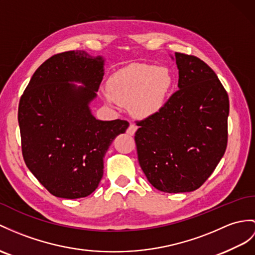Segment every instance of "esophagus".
<instances>
[{
  "label": "esophagus",
  "instance_id": "34e87169",
  "mask_svg": "<svg viewBox=\"0 0 255 255\" xmlns=\"http://www.w3.org/2000/svg\"><path fill=\"white\" fill-rule=\"evenodd\" d=\"M136 129H137V127L135 126V124H129V127L128 128V129H127V133L128 134V135H134L135 134V132H136Z\"/></svg>",
  "mask_w": 255,
  "mask_h": 255
}]
</instances>
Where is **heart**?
Returning a JSON list of instances; mask_svg holds the SVG:
<instances>
[{"mask_svg": "<svg viewBox=\"0 0 255 255\" xmlns=\"http://www.w3.org/2000/svg\"><path fill=\"white\" fill-rule=\"evenodd\" d=\"M172 85L173 77L167 68L135 65L109 79L104 98L129 106L136 117L147 118L163 108Z\"/></svg>", "mask_w": 255, "mask_h": 255, "instance_id": "1", "label": "heart"}]
</instances>
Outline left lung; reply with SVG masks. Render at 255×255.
Segmentation results:
<instances>
[{"instance_id": "8db88e82", "label": "left lung", "mask_w": 255, "mask_h": 255, "mask_svg": "<svg viewBox=\"0 0 255 255\" xmlns=\"http://www.w3.org/2000/svg\"><path fill=\"white\" fill-rule=\"evenodd\" d=\"M178 91L159 113L137 121L138 162L154 188L198 189L227 147L229 99L216 73L192 55L175 53Z\"/></svg>"}]
</instances>
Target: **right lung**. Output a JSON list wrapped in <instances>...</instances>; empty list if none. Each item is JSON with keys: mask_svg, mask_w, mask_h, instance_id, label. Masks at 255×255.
Segmentation results:
<instances>
[{"mask_svg": "<svg viewBox=\"0 0 255 255\" xmlns=\"http://www.w3.org/2000/svg\"><path fill=\"white\" fill-rule=\"evenodd\" d=\"M104 64L102 56L92 57L84 51L56 54L36 69L21 95L18 122L22 157L55 197L91 195L103 177L109 146L128 127L120 119L97 120L90 110Z\"/></svg>", "mask_w": 255, "mask_h": 255, "instance_id": "add662e5", "label": "right lung"}]
</instances>
